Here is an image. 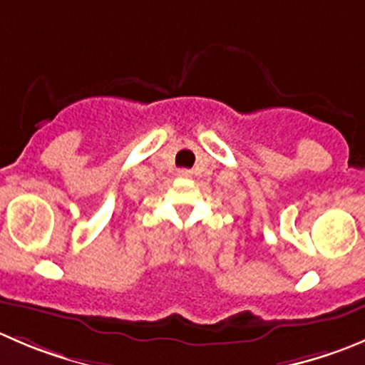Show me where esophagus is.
<instances>
[{
    "label": "esophagus",
    "mask_w": 365,
    "mask_h": 365,
    "mask_svg": "<svg viewBox=\"0 0 365 365\" xmlns=\"http://www.w3.org/2000/svg\"><path fill=\"white\" fill-rule=\"evenodd\" d=\"M178 176L180 178H190V176H192V171H189V169H180Z\"/></svg>",
    "instance_id": "esophagus-1"
}]
</instances>
